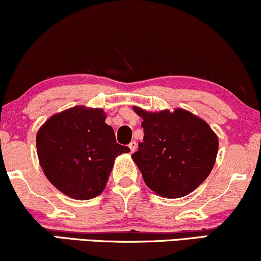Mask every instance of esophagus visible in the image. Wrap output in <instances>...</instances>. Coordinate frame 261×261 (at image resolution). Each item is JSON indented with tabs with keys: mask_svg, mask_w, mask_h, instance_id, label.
Returning <instances> with one entry per match:
<instances>
[{
	"mask_svg": "<svg viewBox=\"0 0 261 261\" xmlns=\"http://www.w3.org/2000/svg\"><path fill=\"white\" fill-rule=\"evenodd\" d=\"M129 149H130V152H134V151L137 150V141H132L129 144Z\"/></svg>",
	"mask_w": 261,
	"mask_h": 261,
	"instance_id": "obj_1",
	"label": "esophagus"
}]
</instances>
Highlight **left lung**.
I'll use <instances>...</instances> for the list:
<instances>
[{"label":"left lung","instance_id":"obj_1","mask_svg":"<svg viewBox=\"0 0 261 261\" xmlns=\"http://www.w3.org/2000/svg\"><path fill=\"white\" fill-rule=\"evenodd\" d=\"M144 140L132 155L147 188L165 198L189 195L207 179L218 155L219 140L211 125L184 109L146 111Z\"/></svg>","mask_w":261,"mask_h":261}]
</instances>
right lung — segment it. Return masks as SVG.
I'll use <instances>...</instances> for the list:
<instances>
[{"mask_svg": "<svg viewBox=\"0 0 261 261\" xmlns=\"http://www.w3.org/2000/svg\"><path fill=\"white\" fill-rule=\"evenodd\" d=\"M102 109L77 105L50 116L36 136L41 168L52 185L73 199L104 191L116 157L129 147L116 143Z\"/></svg>", "mask_w": 261, "mask_h": 261, "instance_id": "add662e5", "label": "right lung"}]
</instances>
